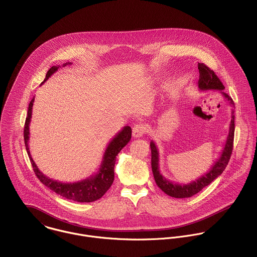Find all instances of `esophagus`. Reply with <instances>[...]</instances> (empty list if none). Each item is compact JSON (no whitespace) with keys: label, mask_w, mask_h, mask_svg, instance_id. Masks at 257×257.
I'll use <instances>...</instances> for the list:
<instances>
[{"label":"esophagus","mask_w":257,"mask_h":257,"mask_svg":"<svg viewBox=\"0 0 257 257\" xmlns=\"http://www.w3.org/2000/svg\"><path fill=\"white\" fill-rule=\"evenodd\" d=\"M147 132V126L144 124H137L133 127L132 136L133 138H140Z\"/></svg>","instance_id":"obj_1"}]
</instances>
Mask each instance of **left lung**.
<instances>
[{"instance_id": "left-lung-1", "label": "left lung", "mask_w": 257, "mask_h": 257, "mask_svg": "<svg viewBox=\"0 0 257 257\" xmlns=\"http://www.w3.org/2000/svg\"><path fill=\"white\" fill-rule=\"evenodd\" d=\"M198 68L200 72V78L198 81V87L201 91H207V90H218L220 91L221 95L228 101L231 107H234V103L232 101L231 97H229L226 93H224L222 90L224 89L223 84L219 80V78L216 76L213 70L209 69L204 63H198ZM233 137H234V110L231 109V120L229 124V131L228 135L224 144V147L220 153L219 158L214 162V164L211 166L209 171L203 175L201 178L197 179L196 181H193L189 184H178L175 182H172L168 179H166L161 173L159 168V160L160 155L159 150L155 144L154 141H151L150 147H151V165H152V171L154 175L155 182L157 186L168 196L178 199H184V198H190L199 192H201L205 187L208 186L213 180H215L218 176L222 174L225 167L227 166L230 155L232 152L233 147Z\"/></svg>"}]
</instances>
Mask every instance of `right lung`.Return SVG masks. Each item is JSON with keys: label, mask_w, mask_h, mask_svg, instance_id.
Returning a JSON list of instances; mask_svg holds the SVG:
<instances>
[{"label": "right lung", "mask_w": 257, "mask_h": 257, "mask_svg": "<svg viewBox=\"0 0 257 257\" xmlns=\"http://www.w3.org/2000/svg\"><path fill=\"white\" fill-rule=\"evenodd\" d=\"M72 62H65L62 64V66L70 65ZM60 66H52L49 69L46 78L44 82H46L52 74L57 71V69ZM44 82L42 84H44ZM41 84V85H42ZM35 101V97L31 100L29 104V110H28V116L26 118L25 123V129H24V137H25V145L26 149L29 155V158L31 160L32 166L34 168V171L37 175V177L40 179V181L47 186L49 189H51L57 195H60L61 197L71 200L78 203H90L94 202L98 199H100L103 195L108 191V189L111 187L113 181H114V166L116 161V156L118 153L128 144V142L131 139L132 130L129 126H124L121 131H119L114 138L109 142L107 145V148L103 154L102 161L100 164V167L98 171L79 182L74 183H61L55 180L50 179L46 175H44L38 166L36 165L34 159L32 158V155L30 153L29 148V139H30V123L32 118V111H33V105Z\"/></svg>", "instance_id": "obj_1"}]
</instances>
